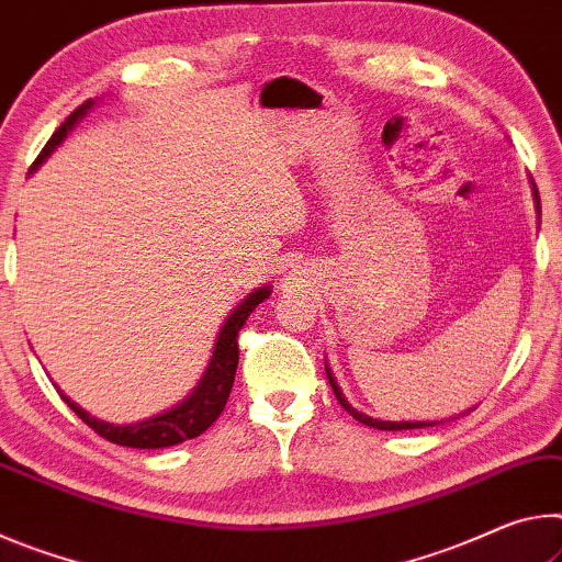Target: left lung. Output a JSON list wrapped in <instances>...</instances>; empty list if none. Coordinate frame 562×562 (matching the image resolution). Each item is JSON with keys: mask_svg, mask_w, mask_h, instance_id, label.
<instances>
[{"mask_svg": "<svg viewBox=\"0 0 562 562\" xmlns=\"http://www.w3.org/2000/svg\"><path fill=\"white\" fill-rule=\"evenodd\" d=\"M530 187H532V201H536V211H538V218H540V196H538V189H536V183H532V179H530ZM326 375H328V383H330V389H334L338 403H341V406H344L348 413H351V416H353L358 423H363V426H371V428H379V430H411V428H426V426H436V423H443V420H381V418L366 416V413L353 408L351 403L346 401L341 385L336 383V379H334V373H330L328 363H326ZM471 411H473V408H471ZM471 411H463L461 416H465V413H471ZM456 418H458V416H456ZM450 420H453V418H450Z\"/></svg>", "mask_w": 562, "mask_h": 562, "instance_id": "8db88e82", "label": "left lung"}]
</instances>
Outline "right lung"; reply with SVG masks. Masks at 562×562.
Returning a JSON list of instances; mask_svg holds the SVG:
<instances>
[{
  "instance_id": "add662e5",
  "label": "right lung",
  "mask_w": 562,
  "mask_h": 562,
  "mask_svg": "<svg viewBox=\"0 0 562 562\" xmlns=\"http://www.w3.org/2000/svg\"><path fill=\"white\" fill-rule=\"evenodd\" d=\"M97 104V99H89L81 104L79 109L64 119V124L52 134V139L44 146L42 154L36 156L32 171H36L44 164V159L57 149V146L67 139V134L77 126L81 119L87 116V112L91 106ZM271 283H263V286L254 289L248 296L238 303V306L226 316L224 326L218 328L214 351H211V361L206 366L204 375L201 381L194 385L187 398L179 401L177 406H171L167 411L156 413L151 418L136 420V423H109L101 420L97 416H91L81 406H77L69 395H64V391H59V385H54L57 393L61 395V401L77 413V416L87 423L91 430H97L101 438L112 440L116 446H126V448H169V446H179L183 440L196 438L204 434V430L214 423L221 411H224L228 393H232L234 385V375H236V366H238V344L236 336L241 326L246 324V318L251 316V311L259 306L261 301H266L271 296Z\"/></svg>"
}]
</instances>
